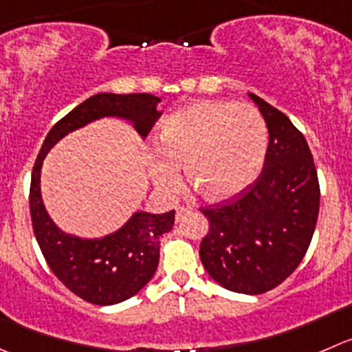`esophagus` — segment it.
Segmentation results:
<instances>
[{
  "mask_svg": "<svg viewBox=\"0 0 352 352\" xmlns=\"http://www.w3.org/2000/svg\"><path fill=\"white\" fill-rule=\"evenodd\" d=\"M187 213H190V208H187V206H179V208H177V214H175L177 221L182 220V218L186 217Z\"/></svg>",
  "mask_w": 352,
  "mask_h": 352,
  "instance_id": "1",
  "label": "esophagus"
}]
</instances>
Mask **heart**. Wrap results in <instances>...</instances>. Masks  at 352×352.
<instances>
[{"label":"heart","instance_id":"b5f03b06","mask_svg":"<svg viewBox=\"0 0 352 352\" xmlns=\"http://www.w3.org/2000/svg\"><path fill=\"white\" fill-rule=\"evenodd\" d=\"M268 148L267 122L254 107L197 101L170 115L160 132V151L149 175L163 192H175L186 166L190 186L210 201L244 192L259 175Z\"/></svg>","mask_w":352,"mask_h":352}]
</instances>
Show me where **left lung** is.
Instances as JSON below:
<instances>
[{"instance_id": "obj_1", "label": "left lung", "mask_w": 352, "mask_h": 352, "mask_svg": "<svg viewBox=\"0 0 352 352\" xmlns=\"http://www.w3.org/2000/svg\"><path fill=\"white\" fill-rule=\"evenodd\" d=\"M268 127L261 175L227 204L206 208L210 230L199 248L204 270L221 287L263 294L280 285L305 258L316 227L320 186L305 135L256 94Z\"/></svg>"}]
</instances>
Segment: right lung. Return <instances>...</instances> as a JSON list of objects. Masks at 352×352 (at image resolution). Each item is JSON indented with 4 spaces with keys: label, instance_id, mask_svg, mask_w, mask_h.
I'll list each match as a JSON object with an SVG mask.
<instances>
[{
    "label": "right lung",
    "instance_id": "obj_1",
    "mask_svg": "<svg viewBox=\"0 0 352 352\" xmlns=\"http://www.w3.org/2000/svg\"><path fill=\"white\" fill-rule=\"evenodd\" d=\"M153 94L100 93L75 107L47 132L32 168L30 218L37 244L51 272L84 301L100 306L117 305L138 294L153 278L160 261V237L172 230L175 210L168 213L135 211L113 234L85 239L61 230L41 196V168L58 141L100 118L131 122L142 139L149 134L162 111Z\"/></svg>",
    "mask_w": 352,
    "mask_h": 352
}]
</instances>
